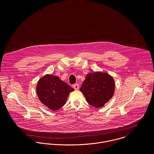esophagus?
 <instances>
[{"label":"esophagus","mask_w":154,"mask_h":154,"mask_svg":"<svg viewBox=\"0 0 154 154\" xmlns=\"http://www.w3.org/2000/svg\"><path fill=\"white\" fill-rule=\"evenodd\" d=\"M73 88L75 89V90H78V89H79V85L78 84H74L73 85Z\"/></svg>","instance_id":"esophagus-1"}]
</instances>
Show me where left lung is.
<instances>
[{
    "label": "left lung",
    "instance_id": "obj_1",
    "mask_svg": "<svg viewBox=\"0 0 154 154\" xmlns=\"http://www.w3.org/2000/svg\"><path fill=\"white\" fill-rule=\"evenodd\" d=\"M80 91L89 104L95 108H101L114 94V79L107 72L88 73Z\"/></svg>",
    "mask_w": 154,
    "mask_h": 154
}]
</instances>
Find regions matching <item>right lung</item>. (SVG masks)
Here are the masks:
<instances>
[{"mask_svg":"<svg viewBox=\"0 0 154 154\" xmlns=\"http://www.w3.org/2000/svg\"><path fill=\"white\" fill-rule=\"evenodd\" d=\"M74 89L58 76L47 74L37 82L36 91L41 103L53 111H57L66 104L70 92Z\"/></svg>","mask_w":154,"mask_h":154,"instance_id":"add662e5","label":"right lung"}]
</instances>
